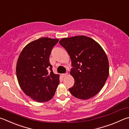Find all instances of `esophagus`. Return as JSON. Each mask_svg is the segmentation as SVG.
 I'll list each match as a JSON object with an SVG mask.
<instances>
[{
    "mask_svg": "<svg viewBox=\"0 0 129 129\" xmlns=\"http://www.w3.org/2000/svg\"><path fill=\"white\" fill-rule=\"evenodd\" d=\"M68 72H66V73H65L62 74V76L63 77H65L68 76Z\"/></svg>",
    "mask_w": 129,
    "mask_h": 129,
    "instance_id": "obj_1",
    "label": "esophagus"
}]
</instances>
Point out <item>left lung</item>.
<instances>
[{"label": "left lung", "instance_id": "8db88e82", "mask_svg": "<svg viewBox=\"0 0 129 129\" xmlns=\"http://www.w3.org/2000/svg\"><path fill=\"white\" fill-rule=\"evenodd\" d=\"M59 43L72 60L70 73L74 84L69 88L70 92L83 100L94 96L109 76L108 59L103 49L93 39L84 36L62 38Z\"/></svg>", "mask_w": 129, "mask_h": 129}]
</instances>
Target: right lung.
<instances>
[{
  "label": "right lung",
  "instance_id": "add662e5",
  "mask_svg": "<svg viewBox=\"0 0 129 129\" xmlns=\"http://www.w3.org/2000/svg\"><path fill=\"white\" fill-rule=\"evenodd\" d=\"M57 39L41 38L30 42L18 58L16 74L24 93L38 102L50 100L59 84V76L53 73L50 56Z\"/></svg>",
  "mask_w": 129,
  "mask_h": 129
}]
</instances>
